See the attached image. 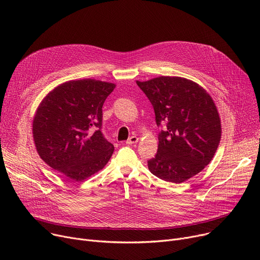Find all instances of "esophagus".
<instances>
[{"label": "esophagus", "instance_id": "34e87169", "mask_svg": "<svg viewBox=\"0 0 260 260\" xmlns=\"http://www.w3.org/2000/svg\"><path fill=\"white\" fill-rule=\"evenodd\" d=\"M139 141V138L136 137V136H132V137L126 141V144L128 145H132V144H136Z\"/></svg>", "mask_w": 260, "mask_h": 260}]
</instances>
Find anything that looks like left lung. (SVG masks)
I'll return each instance as SVG.
<instances>
[{
  "label": "left lung",
  "mask_w": 260,
  "mask_h": 260,
  "mask_svg": "<svg viewBox=\"0 0 260 260\" xmlns=\"http://www.w3.org/2000/svg\"><path fill=\"white\" fill-rule=\"evenodd\" d=\"M151 101L159 134L158 151L147 161L158 178L181 183L192 178L213 159L221 138V122L210 93L196 82L161 76L137 81Z\"/></svg>",
  "instance_id": "1"
}]
</instances>
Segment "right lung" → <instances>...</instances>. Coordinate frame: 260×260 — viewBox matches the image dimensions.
<instances>
[{"label":"right lung","instance_id":"right-lung-1","mask_svg":"<svg viewBox=\"0 0 260 260\" xmlns=\"http://www.w3.org/2000/svg\"><path fill=\"white\" fill-rule=\"evenodd\" d=\"M115 87L94 79L72 80L41 101L32 137L39 156L51 169L79 182L106 166L115 148L101 133L102 106Z\"/></svg>","mask_w":260,"mask_h":260}]
</instances>
